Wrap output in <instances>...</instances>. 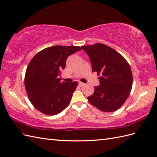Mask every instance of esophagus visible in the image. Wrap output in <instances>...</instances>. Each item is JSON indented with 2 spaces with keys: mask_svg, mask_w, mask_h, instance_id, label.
Returning a JSON list of instances; mask_svg holds the SVG:
<instances>
[{
  "mask_svg": "<svg viewBox=\"0 0 157 157\" xmlns=\"http://www.w3.org/2000/svg\"><path fill=\"white\" fill-rule=\"evenodd\" d=\"M78 85H79L80 86H83L84 85H85V83L81 82H78Z\"/></svg>",
  "mask_w": 157,
  "mask_h": 157,
  "instance_id": "obj_1",
  "label": "esophagus"
}]
</instances>
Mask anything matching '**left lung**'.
Here are the masks:
<instances>
[{
	"mask_svg": "<svg viewBox=\"0 0 157 157\" xmlns=\"http://www.w3.org/2000/svg\"><path fill=\"white\" fill-rule=\"evenodd\" d=\"M89 55L93 72L100 77V85L88 101L103 112L120 109L128 97L132 86V74L128 63L120 53L109 46L97 43L82 46Z\"/></svg>",
	"mask_w": 157,
	"mask_h": 157,
	"instance_id": "1",
	"label": "left lung"
}]
</instances>
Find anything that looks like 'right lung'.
<instances>
[{"instance_id": "right-lung-1", "label": "right lung", "mask_w": 157, "mask_h": 157, "mask_svg": "<svg viewBox=\"0 0 157 157\" xmlns=\"http://www.w3.org/2000/svg\"><path fill=\"white\" fill-rule=\"evenodd\" d=\"M81 50L78 46L61 45L46 48L30 61L25 76V86L30 102L46 115H55L69 105L77 82H60L59 76L67 58Z\"/></svg>"}]
</instances>
